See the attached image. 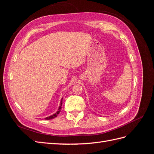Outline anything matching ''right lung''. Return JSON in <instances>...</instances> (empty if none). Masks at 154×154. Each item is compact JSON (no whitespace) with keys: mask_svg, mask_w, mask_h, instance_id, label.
Instances as JSON below:
<instances>
[{"mask_svg":"<svg viewBox=\"0 0 154 154\" xmlns=\"http://www.w3.org/2000/svg\"><path fill=\"white\" fill-rule=\"evenodd\" d=\"M62 99H63V98H62ZM62 100H61V102H60V106H59L58 110V111L57 112H56V113H55V114H53L52 116H49V117L45 118V119H53V118H54L57 117V116L58 115V114L60 112V110H61V109H62Z\"/></svg>","mask_w":154,"mask_h":154,"instance_id":"obj_1","label":"right lung"}]
</instances>
